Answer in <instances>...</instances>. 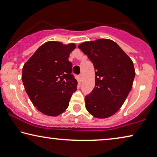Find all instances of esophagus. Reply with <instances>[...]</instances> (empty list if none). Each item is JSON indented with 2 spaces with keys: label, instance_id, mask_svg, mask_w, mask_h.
I'll return each mask as SVG.
<instances>
[{
  "label": "esophagus",
  "instance_id": "obj_1",
  "mask_svg": "<svg viewBox=\"0 0 157 157\" xmlns=\"http://www.w3.org/2000/svg\"><path fill=\"white\" fill-rule=\"evenodd\" d=\"M79 79H80V81L82 82V79H83V76H82V75H79Z\"/></svg>",
  "mask_w": 157,
  "mask_h": 157
}]
</instances>
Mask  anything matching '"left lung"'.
<instances>
[{
	"label": "left lung",
	"instance_id": "obj_1",
	"mask_svg": "<svg viewBox=\"0 0 157 157\" xmlns=\"http://www.w3.org/2000/svg\"><path fill=\"white\" fill-rule=\"evenodd\" d=\"M78 48L95 70V87L85 97L86 109L95 118H109L120 109L132 89L135 76L132 60L111 39L85 41Z\"/></svg>",
	"mask_w": 157,
	"mask_h": 157
}]
</instances>
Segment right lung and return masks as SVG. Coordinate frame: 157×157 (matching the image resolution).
<instances>
[{
	"instance_id": "1",
	"label": "right lung",
	"mask_w": 157,
	"mask_h": 157,
	"mask_svg": "<svg viewBox=\"0 0 157 157\" xmlns=\"http://www.w3.org/2000/svg\"><path fill=\"white\" fill-rule=\"evenodd\" d=\"M76 48L73 43L49 41L35 51L22 68L25 90L36 109L57 116L68 107L78 81L72 74L68 58Z\"/></svg>"
}]
</instances>
